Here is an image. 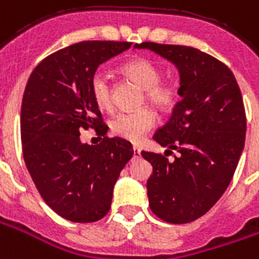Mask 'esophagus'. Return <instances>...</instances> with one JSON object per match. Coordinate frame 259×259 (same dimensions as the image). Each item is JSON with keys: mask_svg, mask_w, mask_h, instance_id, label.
Returning <instances> with one entry per match:
<instances>
[{"mask_svg": "<svg viewBox=\"0 0 259 259\" xmlns=\"http://www.w3.org/2000/svg\"><path fill=\"white\" fill-rule=\"evenodd\" d=\"M133 151H135V157H139L140 155V148L137 146H133Z\"/></svg>", "mask_w": 259, "mask_h": 259, "instance_id": "obj_1", "label": "esophagus"}]
</instances>
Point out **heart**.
I'll use <instances>...</instances> for the list:
<instances>
[{"instance_id": "heart-1", "label": "heart", "mask_w": 259, "mask_h": 259, "mask_svg": "<svg viewBox=\"0 0 259 259\" xmlns=\"http://www.w3.org/2000/svg\"><path fill=\"white\" fill-rule=\"evenodd\" d=\"M120 73L143 90L142 104H150L157 111L168 113L175 109L181 98L180 88L174 81H162V68L148 59H133L120 67ZM90 94L101 111L112 109V88L108 77L95 73L90 79ZM155 113L148 108L119 113L111 120V132L129 142H140L154 127Z\"/></svg>"}]
</instances>
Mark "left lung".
I'll return each mask as SVG.
<instances>
[{
	"label": "left lung",
	"mask_w": 259,
	"mask_h": 259,
	"mask_svg": "<svg viewBox=\"0 0 259 259\" xmlns=\"http://www.w3.org/2000/svg\"><path fill=\"white\" fill-rule=\"evenodd\" d=\"M136 48L165 57L181 73L182 99L153 136L168 150L142 155L153 165L147 181L151 211L167 223H189L210 210L233 180L247 130L241 91L229 67L198 49L153 41ZM172 149L180 154L168 161Z\"/></svg>",
	"instance_id": "obj_1"
}]
</instances>
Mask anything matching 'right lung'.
<instances>
[{
	"label": "right lung",
	"mask_w": 259,
	"mask_h": 259,
	"mask_svg": "<svg viewBox=\"0 0 259 259\" xmlns=\"http://www.w3.org/2000/svg\"><path fill=\"white\" fill-rule=\"evenodd\" d=\"M132 46L130 41L88 40L54 52L35 67L23 92V160L43 200L75 223L98 222L111 209L113 186L133 157L108 126L90 94L99 64ZM94 128L103 142L84 145L79 132Z\"/></svg>",
	"instance_id": "add662e5"
}]
</instances>
